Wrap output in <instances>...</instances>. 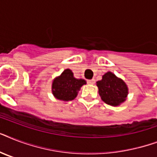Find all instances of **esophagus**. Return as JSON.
<instances>
[{
  "label": "esophagus",
  "mask_w": 157,
  "mask_h": 157,
  "mask_svg": "<svg viewBox=\"0 0 157 157\" xmlns=\"http://www.w3.org/2000/svg\"><path fill=\"white\" fill-rule=\"evenodd\" d=\"M87 82H88V84H90V85H94V84L95 83V81H94V79H91V80H88Z\"/></svg>",
  "instance_id": "1"
}]
</instances>
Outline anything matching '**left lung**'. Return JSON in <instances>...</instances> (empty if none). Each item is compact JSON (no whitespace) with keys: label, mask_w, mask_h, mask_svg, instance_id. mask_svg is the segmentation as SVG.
<instances>
[{"label":"left lung","mask_w":157,"mask_h":157,"mask_svg":"<svg viewBox=\"0 0 157 157\" xmlns=\"http://www.w3.org/2000/svg\"><path fill=\"white\" fill-rule=\"evenodd\" d=\"M101 99L108 105L117 107L126 100L129 89L121 78L117 77L112 71H107L102 80L96 82Z\"/></svg>","instance_id":"left-lung-1"}]
</instances>
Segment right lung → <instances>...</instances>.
I'll use <instances>...</instances> for the list:
<instances>
[{"mask_svg": "<svg viewBox=\"0 0 157 157\" xmlns=\"http://www.w3.org/2000/svg\"><path fill=\"white\" fill-rule=\"evenodd\" d=\"M86 84V80L74 77L71 70L67 68L60 76H56L53 80L51 90L53 95L56 99L68 102L76 98L81 86Z\"/></svg>", "mask_w": 157, "mask_h": 157, "instance_id": "right-lung-1", "label": "right lung"}]
</instances>
